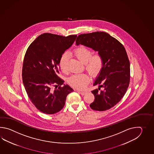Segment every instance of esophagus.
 Wrapping results in <instances>:
<instances>
[{
    "mask_svg": "<svg viewBox=\"0 0 154 154\" xmlns=\"http://www.w3.org/2000/svg\"><path fill=\"white\" fill-rule=\"evenodd\" d=\"M78 92H79V93H80V94L82 95H85V94H86V92L84 91H78Z\"/></svg>",
    "mask_w": 154,
    "mask_h": 154,
    "instance_id": "1",
    "label": "esophagus"
}]
</instances>
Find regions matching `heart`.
Returning <instances> with one entry per match:
<instances>
[{
	"instance_id": "1",
	"label": "heart",
	"mask_w": 154,
	"mask_h": 154,
	"mask_svg": "<svg viewBox=\"0 0 154 154\" xmlns=\"http://www.w3.org/2000/svg\"><path fill=\"white\" fill-rule=\"evenodd\" d=\"M91 50L84 46H80L73 51V54L80 62L84 64L85 69L92 76L97 75L103 66V58L100 52L92 54ZM68 54L63 53L59 60V67L63 72H66ZM90 82V77L86 74H79L71 76L68 80L70 85L74 88L83 89Z\"/></svg>"
}]
</instances>
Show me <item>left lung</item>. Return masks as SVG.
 Instances as JSON below:
<instances>
[{
    "label": "left lung",
    "mask_w": 154,
    "mask_h": 154,
    "mask_svg": "<svg viewBox=\"0 0 154 154\" xmlns=\"http://www.w3.org/2000/svg\"><path fill=\"white\" fill-rule=\"evenodd\" d=\"M76 44L98 51L103 58V66L94 84L99 88L91 91L95 99L90 107L98 111L111 108L123 97L130 82V63L125 47L107 33L98 31L79 35Z\"/></svg>",
    "instance_id": "1"
}]
</instances>
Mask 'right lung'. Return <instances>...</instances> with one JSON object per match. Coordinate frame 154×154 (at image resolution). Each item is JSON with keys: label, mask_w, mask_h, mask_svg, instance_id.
<instances>
[{"label": "right lung", "mask_w": 154, "mask_h": 154, "mask_svg": "<svg viewBox=\"0 0 154 154\" xmlns=\"http://www.w3.org/2000/svg\"><path fill=\"white\" fill-rule=\"evenodd\" d=\"M76 37L45 33L26 51L22 70L23 85L31 101L43 113L53 115L60 111L67 95L74 91L69 85L62 86L64 82L58 74L60 58Z\"/></svg>", "instance_id": "right-lung-1"}]
</instances>
